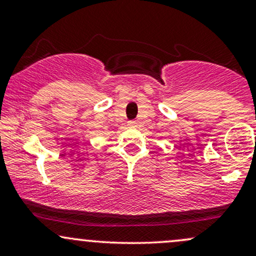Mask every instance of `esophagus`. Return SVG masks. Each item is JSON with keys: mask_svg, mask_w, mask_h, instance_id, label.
<instances>
[{"mask_svg": "<svg viewBox=\"0 0 256 256\" xmlns=\"http://www.w3.org/2000/svg\"><path fill=\"white\" fill-rule=\"evenodd\" d=\"M128 128H137V122H136V120H131V122H128Z\"/></svg>", "mask_w": 256, "mask_h": 256, "instance_id": "obj_1", "label": "esophagus"}]
</instances>
